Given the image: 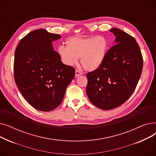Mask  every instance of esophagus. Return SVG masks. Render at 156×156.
<instances>
[{"label":"esophagus","instance_id":"1","mask_svg":"<svg viewBox=\"0 0 156 156\" xmlns=\"http://www.w3.org/2000/svg\"><path fill=\"white\" fill-rule=\"evenodd\" d=\"M81 74H82V73H81V71H80L76 69V71H75V76H76V77H77V76L81 75Z\"/></svg>","mask_w":156,"mask_h":156}]
</instances>
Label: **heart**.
I'll return each instance as SVG.
<instances>
[{"mask_svg":"<svg viewBox=\"0 0 156 156\" xmlns=\"http://www.w3.org/2000/svg\"><path fill=\"white\" fill-rule=\"evenodd\" d=\"M67 47L61 45L57 52L62 62L67 66L80 63L87 71H94L102 64L107 52L108 42L102 36L82 38L73 37L66 42Z\"/></svg>","mask_w":156,"mask_h":156,"instance_id":"b5f03b06","label":"heart"}]
</instances>
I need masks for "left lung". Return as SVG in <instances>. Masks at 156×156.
I'll list each match as a JSON object with an SVG mask.
<instances>
[{
  "mask_svg": "<svg viewBox=\"0 0 156 156\" xmlns=\"http://www.w3.org/2000/svg\"><path fill=\"white\" fill-rule=\"evenodd\" d=\"M116 44L106 52L101 66L87 75V94L96 107L110 110L125 102L135 91L143 69L136 40L118 28L110 30Z\"/></svg>",
  "mask_w": 156,
  "mask_h": 156,
  "instance_id": "obj_1",
  "label": "left lung"
}]
</instances>
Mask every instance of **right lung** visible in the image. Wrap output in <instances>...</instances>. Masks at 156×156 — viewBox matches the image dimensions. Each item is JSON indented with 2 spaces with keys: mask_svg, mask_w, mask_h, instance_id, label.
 Instances as JSON below:
<instances>
[{
  "mask_svg": "<svg viewBox=\"0 0 156 156\" xmlns=\"http://www.w3.org/2000/svg\"><path fill=\"white\" fill-rule=\"evenodd\" d=\"M61 38L39 29L24 37L16 48L15 82L25 100L38 111H51L59 105L75 77V69L64 64L53 48L52 42Z\"/></svg>",
  "mask_w": 156,
  "mask_h": 156,
  "instance_id": "add662e5",
  "label": "right lung"
}]
</instances>
